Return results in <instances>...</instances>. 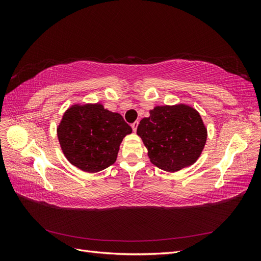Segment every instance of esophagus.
Here are the masks:
<instances>
[{
    "instance_id": "esophagus-1",
    "label": "esophagus",
    "mask_w": 261,
    "mask_h": 261,
    "mask_svg": "<svg viewBox=\"0 0 261 261\" xmlns=\"http://www.w3.org/2000/svg\"><path fill=\"white\" fill-rule=\"evenodd\" d=\"M137 127H138V121L134 122V123L132 124V128H133V130H134V132H136V130H137Z\"/></svg>"
}]
</instances>
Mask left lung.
Instances as JSON below:
<instances>
[{"mask_svg":"<svg viewBox=\"0 0 261 261\" xmlns=\"http://www.w3.org/2000/svg\"><path fill=\"white\" fill-rule=\"evenodd\" d=\"M137 135L158 168L176 172L195 163L207 140V128L199 113L186 105L161 106L140 121Z\"/></svg>","mask_w":261,"mask_h":261,"instance_id":"8db88e82","label":"left lung"}]
</instances>
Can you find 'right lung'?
Listing matches in <instances>:
<instances>
[{"instance_id":"right-lung-1","label":"right lung","mask_w":261,"mask_h":261,"mask_svg":"<svg viewBox=\"0 0 261 261\" xmlns=\"http://www.w3.org/2000/svg\"><path fill=\"white\" fill-rule=\"evenodd\" d=\"M130 133L132 127L121 114L109 111L100 103L70 107L58 127L66 159L88 173L112 165L123 138Z\"/></svg>"}]
</instances>
